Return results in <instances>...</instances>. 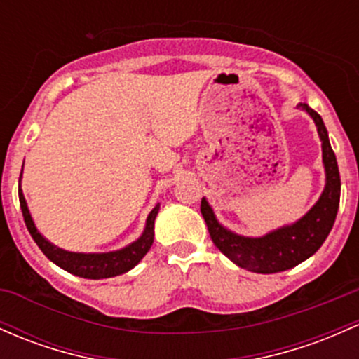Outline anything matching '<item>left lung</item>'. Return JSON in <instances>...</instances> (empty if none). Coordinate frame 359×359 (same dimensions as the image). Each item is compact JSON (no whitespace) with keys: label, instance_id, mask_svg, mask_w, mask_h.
<instances>
[{"label":"left lung","instance_id":"obj_1","mask_svg":"<svg viewBox=\"0 0 359 359\" xmlns=\"http://www.w3.org/2000/svg\"><path fill=\"white\" fill-rule=\"evenodd\" d=\"M312 117L322 141V161L325 168V187L313 208L298 222L269 231L264 237H242L216 219L206 198L201 201V212L208 224L211 240L219 250L242 269L252 273L273 274L291 269L320 249L336 222L341 199V177L337 160L329 143L322 117L306 104L298 105Z\"/></svg>","mask_w":359,"mask_h":359}]
</instances>
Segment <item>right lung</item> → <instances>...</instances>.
Here are the masks:
<instances>
[{
    "label": "right lung",
    "instance_id": "add662e5",
    "mask_svg": "<svg viewBox=\"0 0 359 359\" xmlns=\"http://www.w3.org/2000/svg\"><path fill=\"white\" fill-rule=\"evenodd\" d=\"M20 179H22V173H20ZM18 199L20 208H22L23 212V219H25L27 228H29L30 235H32L39 249L44 252V255L49 261H53L61 269L68 271V273L74 276H80V278L105 279L128 273L147 255V252L153 245V237H155L153 228H155V218L158 215L160 204H156L148 215L143 235L133 243H129L128 247L121 250L104 252V254H81V252H68L65 249H59V247L53 245L49 240L42 237V233L35 226L32 215H30L29 206H27V201L23 198L22 186H18Z\"/></svg>",
    "mask_w": 359,
    "mask_h": 359
}]
</instances>
